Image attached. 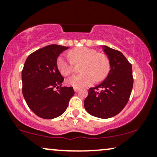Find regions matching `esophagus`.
<instances>
[{
  "mask_svg": "<svg viewBox=\"0 0 157 157\" xmlns=\"http://www.w3.org/2000/svg\"><path fill=\"white\" fill-rule=\"evenodd\" d=\"M74 91H75V92H77V91H79V89H77V88H74Z\"/></svg>",
  "mask_w": 157,
  "mask_h": 157,
  "instance_id": "1",
  "label": "esophagus"
}]
</instances>
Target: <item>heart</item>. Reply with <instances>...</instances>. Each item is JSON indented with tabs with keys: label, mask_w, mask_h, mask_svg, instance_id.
<instances>
[{
	"label": "heart",
	"mask_w": 157,
	"mask_h": 157,
	"mask_svg": "<svg viewBox=\"0 0 157 157\" xmlns=\"http://www.w3.org/2000/svg\"><path fill=\"white\" fill-rule=\"evenodd\" d=\"M70 60L61 55L57 60V67L63 76H69L73 72L74 64H82V74L71 77L66 81L68 86L81 89L88 87L94 82H101L109 74L110 62L103 54H98L96 50L87 47L73 48L68 53Z\"/></svg>",
	"instance_id": "1"
}]
</instances>
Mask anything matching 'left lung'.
<instances>
[{
    "label": "left lung",
    "instance_id": "obj_1",
    "mask_svg": "<svg viewBox=\"0 0 157 157\" xmlns=\"http://www.w3.org/2000/svg\"><path fill=\"white\" fill-rule=\"evenodd\" d=\"M110 62L109 74L100 85L90 88L84 100V107L89 114L108 119L118 114L128 102L134 79L132 66L120 52L102 46ZM98 88L101 91L98 92Z\"/></svg>",
    "mask_w": 157,
    "mask_h": 157
}]
</instances>
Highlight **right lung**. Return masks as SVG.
I'll list each match as a JSON object with an SVG mask.
<instances>
[{
    "label": "right lung",
    "mask_w": 157,
    "mask_h": 157,
    "mask_svg": "<svg viewBox=\"0 0 157 157\" xmlns=\"http://www.w3.org/2000/svg\"><path fill=\"white\" fill-rule=\"evenodd\" d=\"M68 48L48 45L29 55L23 66V95L29 108L40 117L60 116L75 94L73 87L62 86L64 79L57 67L59 55Z\"/></svg>",
    "instance_id": "add662e5"
}]
</instances>
